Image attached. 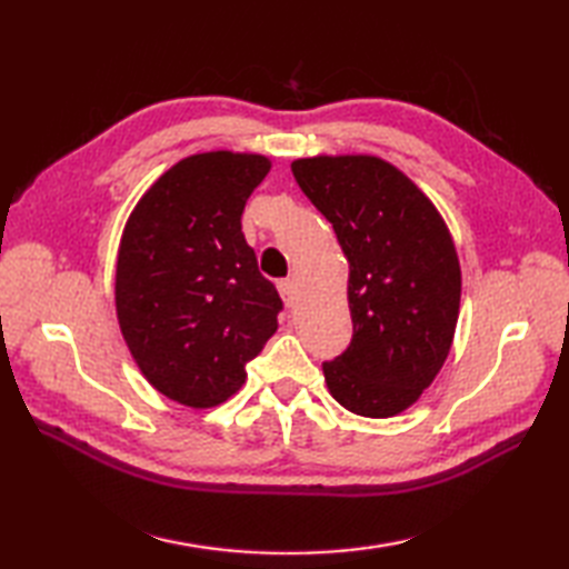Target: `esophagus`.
Wrapping results in <instances>:
<instances>
[{"instance_id": "obj_1", "label": "esophagus", "mask_w": 569, "mask_h": 569, "mask_svg": "<svg viewBox=\"0 0 569 569\" xmlns=\"http://www.w3.org/2000/svg\"><path fill=\"white\" fill-rule=\"evenodd\" d=\"M278 293H281V298L286 300L288 308H293L296 296H298V288H296L293 278H283V281H278Z\"/></svg>"}]
</instances>
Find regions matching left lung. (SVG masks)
<instances>
[{
  "label": "left lung",
  "instance_id": "obj_1",
  "mask_svg": "<svg viewBox=\"0 0 569 569\" xmlns=\"http://www.w3.org/2000/svg\"><path fill=\"white\" fill-rule=\"evenodd\" d=\"M291 171L349 261L355 335L322 361L328 389L357 416L401 413L450 352L462 291L452 237L413 180L373 156H316Z\"/></svg>",
  "mask_w": 569,
  "mask_h": 569
}]
</instances>
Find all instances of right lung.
I'll return each mask as SVG.
<instances>
[{
  "instance_id": "obj_1",
  "label": "right lung",
  "mask_w": 569,
  "mask_h": 569,
  "mask_svg": "<svg viewBox=\"0 0 569 569\" xmlns=\"http://www.w3.org/2000/svg\"><path fill=\"white\" fill-rule=\"evenodd\" d=\"M269 159L210 151L166 171L131 212L117 257V318L153 389L192 408L239 391L283 300L241 232Z\"/></svg>"
}]
</instances>
